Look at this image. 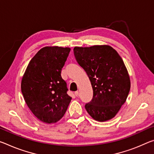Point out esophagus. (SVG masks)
I'll list each match as a JSON object with an SVG mask.
<instances>
[{
	"mask_svg": "<svg viewBox=\"0 0 154 154\" xmlns=\"http://www.w3.org/2000/svg\"><path fill=\"white\" fill-rule=\"evenodd\" d=\"M75 96H76V97H78V95H79V91H75Z\"/></svg>",
	"mask_w": 154,
	"mask_h": 154,
	"instance_id": "34e87169",
	"label": "esophagus"
}]
</instances>
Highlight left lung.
Instances as JSON below:
<instances>
[{
    "mask_svg": "<svg viewBox=\"0 0 154 154\" xmlns=\"http://www.w3.org/2000/svg\"><path fill=\"white\" fill-rule=\"evenodd\" d=\"M73 51L93 89V98L85 108L95 121L110 120L125 103L131 87L130 75L123 60L109 45L75 46Z\"/></svg>",
    "mask_w": 154,
    "mask_h": 154,
    "instance_id": "8db88e82",
    "label": "left lung"
}]
</instances>
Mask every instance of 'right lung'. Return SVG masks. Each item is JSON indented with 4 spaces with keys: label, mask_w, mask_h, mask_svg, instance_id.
<instances>
[{
    "label": "right lung",
    "mask_w": 154,
    "mask_h": 154,
    "mask_svg": "<svg viewBox=\"0 0 154 154\" xmlns=\"http://www.w3.org/2000/svg\"><path fill=\"white\" fill-rule=\"evenodd\" d=\"M70 51L69 47L53 46L41 48L29 62L21 81L26 105L43 123H55L64 116L72 97L61 70Z\"/></svg>",
    "instance_id": "add662e5"
}]
</instances>
